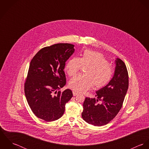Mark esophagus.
Instances as JSON below:
<instances>
[{
  "label": "esophagus",
  "mask_w": 149,
  "mask_h": 149,
  "mask_svg": "<svg viewBox=\"0 0 149 149\" xmlns=\"http://www.w3.org/2000/svg\"><path fill=\"white\" fill-rule=\"evenodd\" d=\"M73 95L74 96H76L77 95H78V93L76 92H75V91H73Z\"/></svg>",
  "instance_id": "esophagus-1"
}]
</instances>
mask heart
<instances>
[{"mask_svg":"<svg viewBox=\"0 0 149 149\" xmlns=\"http://www.w3.org/2000/svg\"><path fill=\"white\" fill-rule=\"evenodd\" d=\"M82 66L87 67L85 74L76 76L69 82V86L77 92L85 91L92 86L95 89L102 88L113 76L112 66L100 52L86 50L80 58L73 57L70 58L65 65V70L71 77L77 74Z\"/></svg>","mask_w":149,"mask_h":149,"instance_id":"1","label":"heart"}]
</instances>
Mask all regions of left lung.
<instances>
[{
  "mask_svg": "<svg viewBox=\"0 0 149 149\" xmlns=\"http://www.w3.org/2000/svg\"><path fill=\"white\" fill-rule=\"evenodd\" d=\"M128 88V74L126 66L122 60L118 58L111 81L96 91V98H85L81 113L83 119L95 126L108 124L120 110ZM100 101L102 102L101 104L98 103Z\"/></svg>",
  "mask_w": 149,
  "mask_h": 149,
  "instance_id": "8db88e82",
  "label": "left lung"
}]
</instances>
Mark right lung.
<instances>
[{"label":"right lung","mask_w":149,"mask_h":149,"mask_svg":"<svg viewBox=\"0 0 149 149\" xmlns=\"http://www.w3.org/2000/svg\"><path fill=\"white\" fill-rule=\"evenodd\" d=\"M74 45L57 43L43 47L32 58L24 91L33 113L46 122L57 120L73 96L70 89L60 91L66 84L65 62L74 53Z\"/></svg>","instance_id":"right-lung-1"}]
</instances>
